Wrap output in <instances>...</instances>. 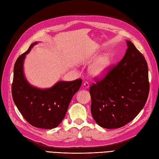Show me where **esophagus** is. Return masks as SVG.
Returning a JSON list of instances; mask_svg holds the SVG:
<instances>
[{"mask_svg": "<svg viewBox=\"0 0 159 159\" xmlns=\"http://www.w3.org/2000/svg\"><path fill=\"white\" fill-rule=\"evenodd\" d=\"M83 86L85 87V88H89V84L88 82H84Z\"/></svg>", "mask_w": 159, "mask_h": 159, "instance_id": "1", "label": "esophagus"}]
</instances>
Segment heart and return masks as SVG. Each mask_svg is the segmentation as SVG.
<instances>
[{
  "label": "heart",
  "instance_id": "obj_1",
  "mask_svg": "<svg viewBox=\"0 0 159 159\" xmlns=\"http://www.w3.org/2000/svg\"><path fill=\"white\" fill-rule=\"evenodd\" d=\"M112 58L109 54L100 57L89 67V73L94 77L102 78L107 74L111 65Z\"/></svg>",
  "mask_w": 159,
  "mask_h": 159
}]
</instances>
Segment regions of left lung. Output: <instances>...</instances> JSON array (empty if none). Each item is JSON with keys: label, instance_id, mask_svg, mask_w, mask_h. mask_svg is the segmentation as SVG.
<instances>
[{"label": "left lung", "instance_id": "left-lung-1", "mask_svg": "<svg viewBox=\"0 0 159 159\" xmlns=\"http://www.w3.org/2000/svg\"><path fill=\"white\" fill-rule=\"evenodd\" d=\"M117 65L89 89L91 113L96 122L107 129L121 128L133 120L146 104L150 90L148 64L130 41Z\"/></svg>", "mask_w": 159, "mask_h": 159}]
</instances>
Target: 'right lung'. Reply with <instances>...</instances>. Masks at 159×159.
Masks as SVG:
<instances>
[{
  "mask_svg": "<svg viewBox=\"0 0 159 159\" xmlns=\"http://www.w3.org/2000/svg\"><path fill=\"white\" fill-rule=\"evenodd\" d=\"M27 51L22 54L14 65L11 93L13 102L26 121L32 126L52 129L58 126L65 117L73 96L80 89L82 79L59 81L48 89H39L28 83L24 75L23 63Z\"/></svg>",
  "mask_w": 159,
  "mask_h": 159,
  "instance_id": "1",
  "label": "right lung"
}]
</instances>
